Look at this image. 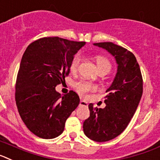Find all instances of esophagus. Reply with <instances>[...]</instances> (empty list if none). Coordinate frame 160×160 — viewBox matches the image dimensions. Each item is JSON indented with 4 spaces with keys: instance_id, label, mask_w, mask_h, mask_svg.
<instances>
[{
    "instance_id": "esophagus-1",
    "label": "esophagus",
    "mask_w": 160,
    "mask_h": 160,
    "mask_svg": "<svg viewBox=\"0 0 160 160\" xmlns=\"http://www.w3.org/2000/svg\"><path fill=\"white\" fill-rule=\"evenodd\" d=\"M80 105H81V106H85L86 107V106H88V102H87V101H84V100H80Z\"/></svg>"
}]
</instances>
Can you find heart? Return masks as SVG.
<instances>
[{"label": "heart", "instance_id": "b5f03b06", "mask_svg": "<svg viewBox=\"0 0 160 160\" xmlns=\"http://www.w3.org/2000/svg\"><path fill=\"white\" fill-rule=\"evenodd\" d=\"M80 60H81L80 54L77 53L73 56V58L71 60L70 66H69V69H70L71 72L76 73L77 72ZM96 61H97V64L99 71L107 70L109 72V70L111 69V63L109 59H106L104 56H97L96 57ZM75 88L80 96L85 97V96L89 93L90 92L95 91L97 88H96L95 85H93L89 82L85 81V80H80V81L76 82L75 84Z\"/></svg>", "mask_w": 160, "mask_h": 160}]
</instances>
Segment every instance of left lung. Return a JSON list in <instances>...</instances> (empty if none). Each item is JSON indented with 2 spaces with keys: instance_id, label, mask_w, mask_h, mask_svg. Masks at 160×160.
<instances>
[{
  "instance_id": "left-lung-1",
  "label": "left lung",
  "mask_w": 160,
  "mask_h": 160,
  "mask_svg": "<svg viewBox=\"0 0 160 160\" xmlns=\"http://www.w3.org/2000/svg\"><path fill=\"white\" fill-rule=\"evenodd\" d=\"M94 46L106 50L118 64L113 83L106 90L105 107L94 108L90 103V116L84 122L85 135L96 142H107L118 137L127 127L142 95V77L134 54L113 42Z\"/></svg>"
}]
</instances>
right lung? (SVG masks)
I'll list each match as a JSON object with an SVG mask.
<instances>
[{"label":"right lung","instance_id":"obj_1","mask_svg":"<svg viewBox=\"0 0 160 160\" xmlns=\"http://www.w3.org/2000/svg\"><path fill=\"white\" fill-rule=\"evenodd\" d=\"M84 45L85 42L48 37L33 42L23 54L15 87L16 105L26 127L39 138L60 135L80 103L74 91L61 96L55 87L65 82L71 60Z\"/></svg>","mask_w":160,"mask_h":160}]
</instances>
